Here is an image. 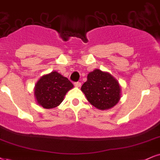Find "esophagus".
Returning a JSON list of instances; mask_svg holds the SVG:
<instances>
[{
	"label": "esophagus",
	"instance_id": "esophagus-1",
	"mask_svg": "<svg viewBox=\"0 0 160 160\" xmlns=\"http://www.w3.org/2000/svg\"><path fill=\"white\" fill-rule=\"evenodd\" d=\"M74 86L76 87V88H80V87H81V83H80V82H75Z\"/></svg>",
	"mask_w": 160,
	"mask_h": 160
}]
</instances>
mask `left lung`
<instances>
[{
  "label": "left lung",
  "instance_id": "left-lung-1",
  "mask_svg": "<svg viewBox=\"0 0 160 160\" xmlns=\"http://www.w3.org/2000/svg\"><path fill=\"white\" fill-rule=\"evenodd\" d=\"M88 101L98 110L112 108L121 98V87L116 78L108 72L96 69L88 75L81 88Z\"/></svg>",
  "mask_w": 160,
  "mask_h": 160
}]
</instances>
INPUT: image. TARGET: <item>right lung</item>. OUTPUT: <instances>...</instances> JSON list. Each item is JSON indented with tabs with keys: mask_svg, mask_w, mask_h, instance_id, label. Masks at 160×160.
Segmentation results:
<instances>
[{
	"mask_svg": "<svg viewBox=\"0 0 160 160\" xmlns=\"http://www.w3.org/2000/svg\"><path fill=\"white\" fill-rule=\"evenodd\" d=\"M73 88L68 78L52 71L41 76L34 88L37 104L45 109L56 108L62 103L66 93Z\"/></svg>",
	"mask_w": 160,
	"mask_h": 160,
	"instance_id": "1",
	"label": "right lung"
}]
</instances>
